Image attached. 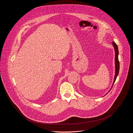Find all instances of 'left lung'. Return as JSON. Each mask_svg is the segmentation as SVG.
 Here are the masks:
<instances>
[{
    "mask_svg": "<svg viewBox=\"0 0 133 133\" xmlns=\"http://www.w3.org/2000/svg\"><path fill=\"white\" fill-rule=\"evenodd\" d=\"M112 44L114 46V49H115V77H114V81L113 83V84L112 85L111 88L110 89V90L109 91L108 93L110 91V90L112 89V87L114 84L115 80L118 76V75L119 74V67H120V65H119V60H118V54H119V51H118V46L116 44L115 42H114V41L112 42ZM108 93H107L105 95H107Z\"/></svg>",
    "mask_w": 133,
    "mask_h": 133,
    "instance_id": "obj_1",
    "label": "left lung"
}]
</instances>
